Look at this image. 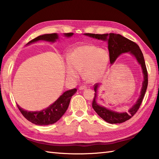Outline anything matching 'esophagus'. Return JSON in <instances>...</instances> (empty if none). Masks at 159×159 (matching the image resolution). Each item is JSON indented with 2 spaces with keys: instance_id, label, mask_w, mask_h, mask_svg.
<instances>
[{
  "instance_id": "1",
  "label": "esophagus",
  "mask_w": 159,
  "mask_h": 159,
  "mask_svg": "<svg viewBox=\"0 0 159 159\" xmlns=\"http://www.w3.org/2000/svg\"><path fill=\"white\" fill-rule=\"evenodd\" d=\"M79 89L80 90H85V89H87V87H86L85 85H81V86H80Z\"/></svg>"
}]
</instances>
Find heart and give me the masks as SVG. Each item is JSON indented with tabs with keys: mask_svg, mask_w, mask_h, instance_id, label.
Masks as SVG:
<instances>
[{
	"mask_svg": "<svg viewBox=\"0 0 159 159\" xmlns=\"http://www.w3.org/2000/svg\"><path fill=\"white\" fill-rule=\"evenodd\" d=\"M66 74L70 79H76L83 71V76L88 82L94 83L104 76L109 64V54L105 50L93 45L74 48L69 54Z\"/></svg>",
	"mask_w": 159,
	"mask_h": 159,
	"instance_id": "obj_1",
	"label": "heart"
}]
</instances>
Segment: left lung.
<instances>
[{"instance_id": "1", "label": "left lung", "mask_w": 159, "mask_h": 159, "mask_svg": "<svg viewBox=\"0 0 159 159\" xmlns=\"http://www.w3.org/2000/svg\"><path fill=\"white\" fill-rule=\"evenodd\" d=\"M85 36L95 38V39L102 40V41H107L108 43V49L109 52V59L110 63L113 64L116 60L117 57L122 53L130 52L132 54L139 64L141 65L142 69V72L144 75V80L142 83V87L141 90L140 96L139 97L138 101L136 103L131 107L128 112L124 113H118L116 112L111 110L105 108V107H102L97 103V92H98V88L99 84L97 83L94 85V90H95V96H94L92 106L93 109L95 112L100 116L102 119L105 120L111 124L114 123H120L126 121L131 118L133 116L136 114L140 107L142 100H143L144 96L146 93L147 85H148V73L145 64L143 54H142L140 48L138 46V44L135 43L130 41L126 38L122 36L120 34H116L110 33L104 34H85Z\"/></svg>"}]
</instances>
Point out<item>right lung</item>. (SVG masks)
<instances>
[{
	"mask_svg": "<svg viewBox=\"0 0 159 159\" xmlns=\"http://www.w3.org/2000/svg\"><path fill=\"white\" fill-rule=\"evenodd\" d=\"M74 33L64 34V36L66 37H70L73 36ZM58 39V35L57 34H44L42 36H39L34 39L29 41L27 44L32 43L38 41H47L50 42H55ZM77 90L76 88L67 90L64 92L57 100L53 104H51L46 109H44L41 111H29L23 109L22 108L17 104L19 110L21 113L25 118H26L29 121L32 123L39 125H47L53 124L60 119V118L66 112L67 108L69 105L70 100L71 97L76 93Z\"/></svg>",
	"mask_w": 159,
	"mask_h": 159,
	"instance_id": "1",
	"label": "right lung"
}]
</instances>
